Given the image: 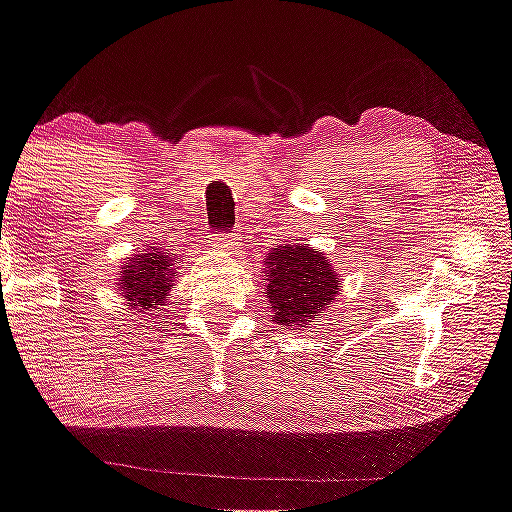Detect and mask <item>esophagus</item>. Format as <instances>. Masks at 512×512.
<instances>
[{
	"mask_svg": "<svg viewBox=\"0 0 512 512\" xmlns=\"http://www.w3.org/2000/svg\"><path fill=\"white\" fill-rule=\"evenodd\" d=\"M230 245H232V240H230V235H227V232H220L218 237H213L215 252H227V250H230Z\"/></svg>",
	"mask_w": 512,
	"mask_h": 512,
	"instance_id": "1",
	"label": "esophagus"
}]
</instances>
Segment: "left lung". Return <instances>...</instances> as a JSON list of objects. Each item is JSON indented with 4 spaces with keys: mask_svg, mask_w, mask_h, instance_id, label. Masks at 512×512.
<instances>
[{
    "mask_svg": "<svg viewBox=\"0 0 512 512\" xmlns=\"http://www.w3.org/2000/svg\"><path fill=\"white\" fill-rule=\"evenodd\" d=\"M265 265V297L272 309V322L287 329L307 327L312 319L327 312L342 292L332 262L299 242L272 247Z\"/></svg>",
    "mask_w": 512,
    "mask_h": 512,
    "instance_id": "obj_1",
    "label": "left lung"
}]
</instances>
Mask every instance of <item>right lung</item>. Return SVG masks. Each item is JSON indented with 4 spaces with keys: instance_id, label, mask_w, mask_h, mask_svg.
Listing matches in <instances>:
<instances>
[{
    "instance_id": "add662e5",
    "label": "right lung",
    "mask_w": 512,
    "mask_h": 512,
    "mask_svg": "<svg viewBox=\"0 0 512 512\" xmlns=\"http://www.w3.org/2000/svg\"><path fill=\"white\" fill-rule=\"evenodd\" d=\"M175 260L165 252L141 250L128 257L118 277V294H123L131 309H141L143 314L160 312L170 287L175 282ZM160 317V314H156Z\"/></svg>"
}]
</instances>
